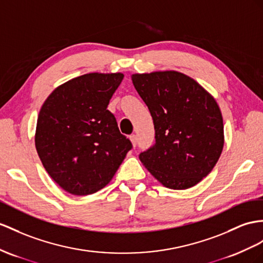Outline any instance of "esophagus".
Wrapping results in <instances>:
<instances>
[{
  "label": "esophagus",
  "mask_w": 263,
  "mask_h": 263,
  "mask_svg": "<svg viewBox=\"0 0 263 263\" xmlns=\"http://www.w3.org/2000/svg\"><path fill=\"white\" fill-rule=\"evenodd\" d=\"M130 140H131V142H132V144H133V146H136L137 143H138V138H137L136 134H131V136H130Z\"/></svg>",
  "instance_id": "esophagus-1"
}]
</instances>
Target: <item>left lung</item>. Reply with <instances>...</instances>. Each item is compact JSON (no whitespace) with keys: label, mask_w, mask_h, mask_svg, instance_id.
Returning <instances> with one entry per match:
<instances>
[{"label":"left lung","mask_w":263,"mask_h":263,"mask_svg":"<svg viewBox=\"0 0 263 263\" xmlns=\"http://www.w3.org/2000/svg\"><path fill=\"white\" fill-rule=\"evenodd\" d=\"M132 82L149 107L156 130V143L140 153V161L169 189L198 184L223 149L218 103L197 81L177 71L133 74Z\"/></svg>","instance_id":"8db88e82"}]
</instances>
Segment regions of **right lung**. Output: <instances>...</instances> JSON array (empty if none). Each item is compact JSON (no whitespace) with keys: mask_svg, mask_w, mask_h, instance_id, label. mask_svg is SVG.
<instances>
[{"mask_svg":"<svg viewBox=\"0 0 263 263\" xmlns=\"http://www.w3.org/2000/svg\"><path fill=\"white\" fill-rule=\"evenodd\" d=\"M122 73H89L53 91L39 113L35 147L49 176L74 196L96 193L112 180L131 141L106 109Z\"/></svg>","mask_w":263,"mask_h":263,"instance_id":"add662e5","label":"right lung"}]
</instances>
